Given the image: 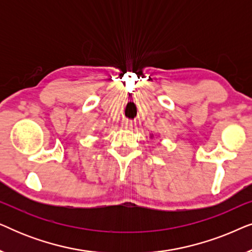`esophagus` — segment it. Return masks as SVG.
<instances>
[{
  "label": "esophagus",
  "mask_w": 252,
  "mask_h": 252,
  "mask_svg": "<svg viewBox=\"0 0 252 252\" xmlns=\"http://www.w3.org/2000/svg\"><path fill=\"white\" fill-rule=\"evenodd\" d=\"M123 127L125 129H132L133 128V123L129 122V120H126V122L123 123Z\"/></svg>",
  "instance_id": "1"
}]
</instances>
